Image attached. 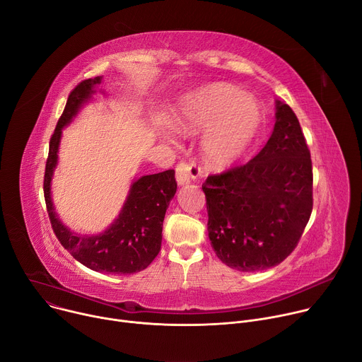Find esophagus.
I'll return each mask as SVG.
<instances>
[{
    "label": "esophagus",
    "instance_id": "esophagus-1",
    "mask_svg": "<svg viewBox=\"0 0 362 362\" xmlns=\"http://www.w3.org/2000/svg\"><path fill=\"white\" fill-rule=\"evenodd\" d=\"M199 173H202V170H199V167L194 163H185V160H182V163H180L177 165V182L178 185H187L192 181L197 180V177L199 175Z\"/></svg>",
    "mask_w": 362,
    "mask_h": 362
}]
</instances>
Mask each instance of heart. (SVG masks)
<instances>
[{
  "label": "heart",
  "instance_id": "b5f03b06",
  "mask_svg": "<svg viewBox=\"0 0 362 362\" xmlns=\"http://www.w3.org/2000/svg\"><path fill=\"white\" fill-rule=\"evenodd\" d=\"M260 120L259 105L227 83L207 85L185 95L174 113V127L181 134L207 131L203 149L216 168H227L243 156Z\"/></svg>",
  "mask_w": 362,
  "mask_h": 362
}]
</instances>
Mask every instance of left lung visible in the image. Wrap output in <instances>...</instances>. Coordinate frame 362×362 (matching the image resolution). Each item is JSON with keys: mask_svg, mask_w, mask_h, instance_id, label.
Returning <instances> with one entry per match:
<instances>
[{"mask_svg": "<svg viewBox=\"0 0 362 362\" xmlns=\"http://www.w3.org/2000/svg\"><path fill=\"white\" fill-rule=\"evenodd\" d=\"M312 160L299 120L276 100V122L247 164L210 175L203 184L209 237L231 269L257 272L284 262L312 213Z\"/></svg>", "mask_w": 362, "mask_h": 362, "instance_id": "1", "label": "left lung"}]
</instances>
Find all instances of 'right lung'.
Instances as JSON below:
<instances>
[{
	"mask_svg": "<svg viewBox=\"0 0 362 362\" xmlns=\"http://www.w3.org/2000/svg\"><path fill=\"white\" fill-rule=\"evenodd\" d=\"M102 78V76H98L83 80L69 95L63 115L50 139L45 174V198L56 237L77 262L95 272L132 274L146 269L160 250L164 217L177 192L174 170L135 178L119 216L99 234L71 231L59 218L52 198V180L59 163L62 132L78 110L93 99Z\"/></svg>",
	"mask_w": 362,
	"mask_h": 362,
	"instance_id": "obj_1",
	"label": "right lung"
}]
</instances>
